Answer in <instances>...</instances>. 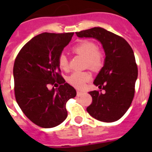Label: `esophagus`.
Listing matches in <instances>:
<instances>
[{"mask_svg": "<svg viewBox=\"0 0 152 152\" xmlns=\"http://www.w3.org/2000/svg\"><path fill=\"white\" fill-rule=\"evenodd\" d=\"M83 93L82 92V91H77V93H76V95H77V96H81V95H83Z\"/></svg>", "mask_w": 152, "mask_h": 152, "instance_id": "esophagus-1", "label": "esophagus"}]
</instances>
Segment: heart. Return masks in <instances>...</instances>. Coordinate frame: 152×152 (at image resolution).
I'll list each match as a JSON object with an SVG mask.
<instances>
[{"label":"heart","mask_w":152,"mask_h":152,"mask_svg":"<svg viewBox=\"0 0 152 152\" xmlns=\"http://www.w3.org/2000/svg\"><path fill=\"white\" fill-rule=\"evenodd\" d=\"M74 53L80 55L85 58V65L92 70H99L103 65V55L94 42L83 41L76 44L72 48ZM58 65L62 70L69 69V60L64 54H61L58 57ZM91 78L89 72H75L68 78L69 83L79 89L83 88Z\"/></svg>","instance_id":"b5f03b06"}]
</instances>
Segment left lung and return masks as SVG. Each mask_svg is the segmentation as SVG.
<instances>
[{
    "instance_id": "1",
    "label": "left lung",
    "mask_w": 152,
    "mask_h": 152,
    "mask_svg": "<svg viewBox=\"0 0 152 152\" xmlns=\"http://www.w3.org/2000/svg\"><path fill=\"white\" fill-rule=\"evenodd\" d=\"M80 38H94L99 41L105 51L103 67L94 84L105 91H92V102L87 108L91 117L103 122L119 120L132 103L135 83L138 76L134 53L122 37L102 27L76 32Z\"/></svg>"
}]
</instances>
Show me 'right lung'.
I'll return each instance as SVG.
<instances>
[{"label": "right lung", "instance_id": "1", "mask_svg": "<svg viewBox=\"0 0 152 152\" xmlns=\"http://www.w3.org/2000/svg\"><path fill=\"white\" fill-rule=\"evenodd\" d=\"M71 33H42L23 46L14 62L15 100L23 113L42 128H53L66 119L65 105L76 95L61 75L58 57L71 41ZM60 84L49 90L48 86Z\"/></svg>", "mask_w": 152, "mask_h": 152}]
</instances>
